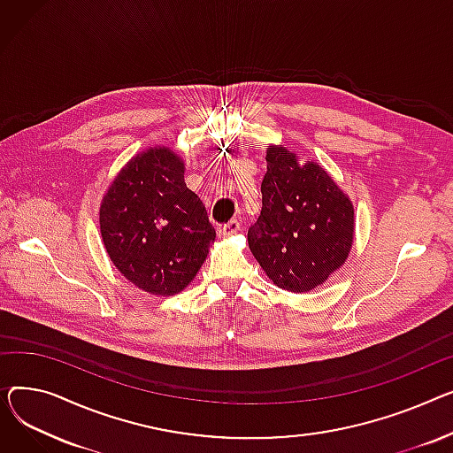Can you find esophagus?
Wrapping results in <instances>:
<instances>
[{
  "mask_svg": "<svg viewBox=\"0 0 453 453\" xmlns=\"http://www.w3.org/2000/svg\"><path fill=\"white\" fill-rule=\"evenodd\" d=\"M239 228H242V225H239V221H237V219H232V221H228V223H225V225L219 226V235H221V237H228V235L235 234Z\"/></svg>",
  "mask_w": 453,
  "mask_h": 453,
  "instance_id": "1",
  "label": "esophagus"
}]
</instances>
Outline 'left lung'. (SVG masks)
Instances as JSON below:
<instances>
[{"instance_id": "left-lung-1", "label": "left lung", "mask_w": 453, "mask_h": 453, "mask_svg": "<svg viewBox=\"0 0 453 453\" xmlns=\"http://www.w3.org/2000/svg\"><path fill=\"white\" fill-rule=\"evenodd\" d=\"M353 204L316 163L267 150L261 214L249 228V247L280 288L307 292L348 259L353 245Z\"/></svg>"}]
</instances>
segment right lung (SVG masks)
I'll return each instance as SVG.
<instances>
[{"label":"right lung","instance_id":"right-lung-1","mask_svg":"<svg viewBox=\"0 0 453 453\" xmlns=\"http://www.w3.org/2000/svg\"><path fill=\"white\" fill-rule=\"evenodd\" d=\"M100 232L115 267L139 288L172 296L188 285L216 239L180 158L153 148L124 166L100 206Z\"/></svg>","mask_w":453,"mask_h":453}]
</instances>
